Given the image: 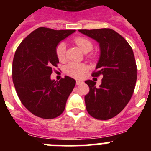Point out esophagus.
<instances>
[{
  "instance_id": "esophagus-1",
  "label": "esophagus",
  "mask_w": 151,
  "mask_h": 151,
  "mask_svg": "<svg viewBox=\"0 0 151 151\" xmlns=\"http://www.w3.org/2000/svg\"><path fill=\"white\" fill-rule=\"evenodd\" d=\"M83 83V82H82V81H76V85H82V84Z\"/></svg>"
}]
</instances>
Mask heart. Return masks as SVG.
<instances>
[{
  "instance_id": "heart-1",
  "label": "heart",
  "mask_w": 151,
  "mask_h": 151,
  "mask_svg": "<svg viewBox=\"0 0 151 151\" xmlns=\"http://www.w3.org/2000/svg\"><path fill=\"white\" fill-rule=\"evenodd\" d=\"M75 43L84 53H88L91 51L93 47V45L88 39L85 38H77L75 40ZM66 45L64 43H60L57 47L56 54L57 57L60 61H64L66 58ZM86 66L82 63H70L65 67V72L66 74L74 78H82L86 71Z\"/></svg>"
}]
</instances>
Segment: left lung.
Segmentation results:
<instances>
[{"label": "left lung", "instance_id": "8db88e82", "mask_svg": "<svg viewBox=\"0 0 151 151\" xmlns=\"http://www.w3.org/2000/svg\"><path fill=\"white\" fill-rule=\"evenodd\" d=\"M79 32L99 44L100 57L92 74L103 77L99 87L86 80L90 91L85 96V106L92 117L106 120L123 110L132 96L137 80L134 53L126 40L113 29H81Z\"/></svg>", "mask_w": 151, "mask_h": 151}]
</instances>
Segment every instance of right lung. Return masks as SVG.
<instances>
[{
    "label": "right lung",
    "instance_id": "obj_1",
    "mask_svg": "<svg viewBox=\"0 0 151 151\" xmlns=\"http://www.w3.org/2000/svg\"><path fill=\"white\" fill-rule=\"evenodd\" d=\"M76 30L40 27L21 42L13 60V81L17 95L29 111L43 119L62 114L76 80L66 76L58 82L50 78L59 60L56 49Z\"/></svg>",
    "mask_w": 151,
    "mask_h": 151
}]
</instances>
